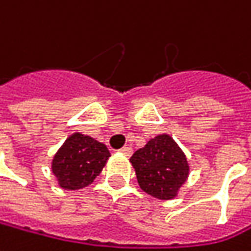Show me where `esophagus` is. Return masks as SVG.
Returning <instances> with one entry per match:
<instances>
[{"label":"esophagus","mask_w":251,"mask_h":251,"mask_svg":"<svg viewBox=\"0 0 251 251\" xmlns=\"http://www.w3.org/2000/svg\"><path fill=\"white\" fill-rule=\"evenodd\" d=\"M120 153H122V154H125V156H128V157H129V156L132 154V149H131V147H123V149L120 150Z\"/></svg>","instance_id":"esophagus-1"}]
</instances>
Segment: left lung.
I'll return each instance as SVG.
<instances>
[{
    "label": "left lung",
    "mask_w": 251,
    "mask_h": 251,
    "mask_svg": "<svg viewBox=\"0 0 251 251\" xmlns=\"http://www.w3.org/2000/svg\"><path fill=\"white\" fill-rule=\"evenodd\" d=\"M140 188L159 200H172L190 175L185 153L168 134L151 138L131 160Z\"/></svg>",
    "instance_id": "8db88e82"
}]
</instances>
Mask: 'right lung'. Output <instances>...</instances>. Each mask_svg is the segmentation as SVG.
Listing matches in <instances>:
<instances>
[{"instance_id":"add662e5","label":"right lung","mask_w":251,"mask_h":251,"mask_svg":"<svg viewBox=\"0 0 251 251\" xmlns=\"http://www.w3.org/2000/svg\"><path fill=\"white\" fill-rule=\"evenodd\" d=\"M110 157L108 149L80 132L72 134L54 154L51 171L63 190H82L94 182Z\"/></svg>"}]
</instances>
